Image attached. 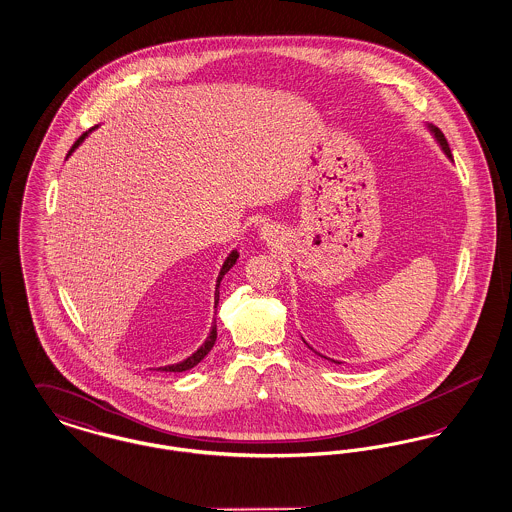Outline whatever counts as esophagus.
<instances>
[{"label": "esophagus", "mask_w": 512, "mask_h": 512, "mask_svg": "<svg viewBox=\"0 0 512 512\" xmlns=\"http://www.w3.org/2000/svg\"><path fill=\"white\" fill-rule=\"evenodd\" d=\"M263 234H265V236H270V230H268V226H265V228H263Z\"/></svg>", "instance_id": "esophagus-1"}]
</instances>
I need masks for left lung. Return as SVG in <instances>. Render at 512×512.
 I'll return each instance as SVG.
<instances>
[{
    "mask_svg": "<svg viewBox=\"0 0 512 512\" xmlns=\"http://www.w3.org/2000/svg\"><path fill=\"white\" fill-rule=\"evenodd\" d=\"M430 130L434 132V136H436V140L439 142V146H441V149L445 151V155L451 159L453 155H451V149H449V144H447V140H445V136H443V132L439 130V128H436V126H430ZM336 363V361H334ZM340 365V363H338Z\"/></svg>",
    "mask_w": 512,
    "mask_h": 512,
    "instance_id": "1",
    "label": "left lung"
}]
</instances>
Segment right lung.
I'll list each match as a JSON object with an SVG mask.
<instances>
[{"label": "right lung", "instance_id": "add662e5", "mask_svg": "<svg viewBox=\"0 0 512 512\" xmlns=\"http://www.w3.org/2000/svg\"><path fill=\"white\" fill-rule=\"evenodd\" d=\"M88 136V132L86 134H82L76 142H74V146L71 147V151H69V155L73 153L76 147L80 146V142L84 140ZM238 251H232L228 257H226V261H224V265L220 268L219 278H217V292H215V309H217V305H219V288H220V280H222V276L230 270V268L236 265V261H238ZM215 341H217V320L213 322V326H211V334H209V338L205 340V343L195 351L194 355H190L188 359H184L182 363H176V365L169 366H161V368H157V370H163V372H184V370H190V368H194L197 363H201L203 359H205V355L213 349V345H215Z\"/></svg>", "mask_w": 512, "mask_h": 512}]
</instances>
